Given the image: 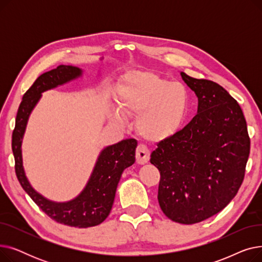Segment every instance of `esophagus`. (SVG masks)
Here are the masks:
<instances>
[{"label":"esophagus","mask_w":262,"mask_h":262,"mask_svg":"<svg viewBox=\"0 0 262 262\" xmlns=\"http://www.w3.org/2000/svg\"><path fill=\"white\" fill-rule=\"evenodd\" d=\"M149 150L147 149V147H145L144 145L140 144L137 146L136 149V160L139 164H144L148 161L149 159Z\"/></svg>","instance_id":"1"}]
</instances>
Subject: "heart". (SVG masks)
I'll list each match as a JSON object with an SVG mask.
<instances>
[{
	"instance_id": "1",
	"label": "heart",
	"mask_w": 262,
	"mask_h": 262,
	"mask_svg": "<svg viewBox=\"0 0 262 262\" xmlns=\"http://www.w3.org/2000/svg\"><path fill=\"white\" fill-rule=\"evenodd\" d=\"M113 119L120 124L138 116L136 127L149 142L172 139L184 127L190 108V94L180 81H169L155 73L135 72L118 87Z\"/></svg>"
}]
</instances>
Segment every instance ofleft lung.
<instances>
[{
    "label": "left lung",
    "mask_w": 262,
    "mask_h": 262,
    "mask_svg": "<svg viewBox=\"0 0 262 262\" xmlns=\"http://www.w3.org/2000/svg\"><path fill=\"white\" fill-rule=\"evenodd\" d=\"M181 75L198 96V115L172 139L159 142L149 161L160 172L162 212L174 222L194 224L236 196L251 141L241 107L222 86Z\"/></svg>",
    "instance_id": "8db88e82"
}]
</instances>
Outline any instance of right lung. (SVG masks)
I'll list each match as a JSON object with an SVG mask.
<instances>
[{
	"label": "right lung",
	"mask_w": 262,
	"mask_h": 262,
	"mask_svg": "<svg viewBox=\"0 0 262 262\" xmlns=\"http://www.w3.org/2000/svg\"><path fill=\"white\" fill-rule=\"evenodd\" d=\"M81 75V69L60 64L56 69L41 74L35 80L32 87L23 95L19 106L16 126L12 132L11 147L18 181L38 207L58 223L87 228L101 224L110 213L121 175L135 162L137 141L125 139L103 148L85 188L73 200L59 203L45 198L32 187L23 168L21 147L27 121L42 93L64 85Z\"/></svg>",
	"instance_id": "obj_1"
}]
</instances>
